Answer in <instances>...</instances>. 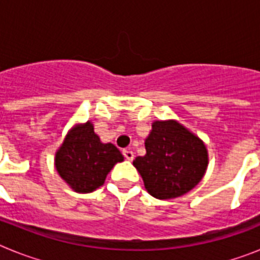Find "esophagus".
<instances>
[{"label": "esophagus", "mask_w": 260, "mask_h": 260, "mask_svg": "<svg viewBox=\"0 0 260 260\" xmlns=\"http://www.w3.org/2000/svg\"><path fill=\"white\" fill-rule=\"evenodd\" d=\"M123 156H125L126 160H128V161H132V160H134V152H133L132 150H123Z\"/></svg>", "instance_id": "obj_1"}]
</instances>
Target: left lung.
<instances>
[{"instance_id":"1","label":"left lung","mask_w":260,"mask_h":260,"mask_svg":"<svg viewBox=\"0 0 260 260\" xmlns=\"http://www.w3.org/2000/svg\"><path fill=\"white\" fill-rule=\"evenodd\" d=\"M144 144L147 153L133 164L152 197L177 198L201 182L208 164L207 148L181 123L156 121Z\"/></svg>"}]
</instances>
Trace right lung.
I'll use <instances>...</instances> for the list:
<instances>
[{"label":"right lung","mask_w":260,"mask_h":260,"mask_svg":"<svg viewBox=\"0 0 260 260\" xmlns=\"http://www.w3.org/2000/svg\"><path fill=\"white\" fill-rule=\"evenodd\" d=\"M123 156L112 143H102L91 122L74 127L56 153L59 176L78 192H91L104 183L105 177Z\"/></svg>","instance_id":"1"}]
</instances>
